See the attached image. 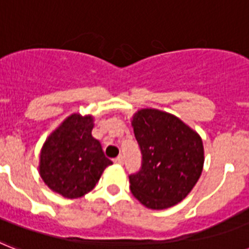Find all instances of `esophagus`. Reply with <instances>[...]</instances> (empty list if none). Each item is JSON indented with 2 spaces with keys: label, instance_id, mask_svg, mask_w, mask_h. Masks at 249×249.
<instances>
[{
  "label": "esophagus",
  "instance_id": "obj_1",
  "mask_svg": "<svg viewBox=\"0 0 249 249\" xmlns=\"http://www.w3.org/2000/svg\"><path fill=\"white\" fill-rule=\"evenodd\" d=\"M114 162L118 163V165H123V163H124V157H123V156L116 157V159L114 160Z\"/></svg>",
  "mask_w": 249,
  "mask_h": 249
}]
</instances>
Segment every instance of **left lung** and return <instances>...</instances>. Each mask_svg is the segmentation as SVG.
Instances as JSON below:
<instances>
[{
    "mask_svg": "<svg viewBox=\"0 0 249 249\" xmlns=\"http://www.w3.org/2000/svg\"><path fill=\"white\" fill-rule=\"evenodd\" d=\"M131 126L142 152V169L129 177L131 195L151 210L173 207L201 177L205 149L201 135L175 115L141 108Z\"/></svg>",
    "mask_w": 249,
    "mask_h": 249,
    "instance_id": "1",
    "label": "left lung"
}]
</instances>
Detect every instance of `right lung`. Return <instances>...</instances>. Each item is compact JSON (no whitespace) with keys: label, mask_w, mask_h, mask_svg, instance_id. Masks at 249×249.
I'll list each match as a JSON object with an SVG mask.
<instances>
[{"label":"right lung","mask_w":249,"mask_h":249,"mask_svg":"<svg viewBox=\"0 0 249 249\" xmlns=\"http://www.w3.org/2000/svg\"><path fill=\"white\" fill-rule=\"evenodd\" d=\"M93 115L71 114L48 135L39 153L38 171L54 193L74 199L90 192L112 161L92 137Z\"/></svg>","instance_id":"obj_1"}]
</instances>
